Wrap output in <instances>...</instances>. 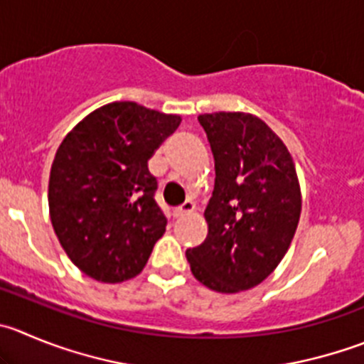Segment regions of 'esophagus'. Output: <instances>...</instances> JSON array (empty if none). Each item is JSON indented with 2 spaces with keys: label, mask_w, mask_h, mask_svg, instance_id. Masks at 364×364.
<instances>
[{
  "label": "esophagus",
  "mask_w": 364,
  "mask_h": 364,
  "mask_svg": "<svg viewBox=\"0 0 364 364\" xmlns=\"http://www.w3.org/2000/svg\"><path fill=\"white\" fill-rule=\"evenodd\" d=\"M193 210H195V203H193V202H186V203H182V205H180V207H176L175 210H173V216H175V218H182V216H186V214L193 213Z\"/></svg>",
  "instance_id": "34e87169"
}]
</instances>
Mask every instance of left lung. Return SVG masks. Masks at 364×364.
<instances>
[{
	"mask_svg": "<svg viewBox=\"0 0 364 364\" xmlns=\"http://www.w3.org/2000/svg\"><path fill=\"white\" fill-rule=\"evenodd\" d=\"M214 157L209 234L186 252L203 286L237 293L257 286L288 252L302 198L293 159L259 117L245 112L198 116Z\"/></svg>",
	"mask_w": 364,
	"mask_h": 364,
	"instance_id": "8db88e82",
	"label": "left lung"
}]
</instances>
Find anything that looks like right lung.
<instances>
[{
    "instance_id": "1",
    "label": "right lung",
    "mask_w": 364,
    "mask_h": 364,
    "mask_svg": "<svg viewBox=\"0 0 364 364\" xmlns=\"http://www.w3.org/2000/svg\"><path fill=\"white\" fill-rule=\"evenodd\" d=\"M180 116L114 102L65 136L51 164V225L68 257L100 282L143 272L166 230L148 159L180 124Z\"/></svg>"
}]
</instances>
